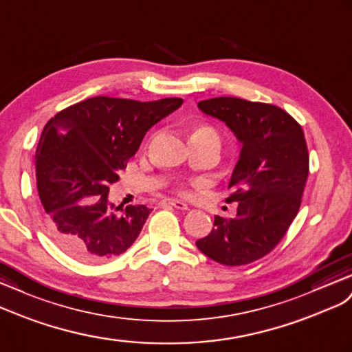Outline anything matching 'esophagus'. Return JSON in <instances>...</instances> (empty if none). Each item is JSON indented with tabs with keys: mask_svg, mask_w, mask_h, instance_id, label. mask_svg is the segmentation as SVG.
<instances>
[{
	"mask_svg": "<svg viewBox=\"0 0 352 352\" xmlns=\"http://www.w3.org/2000/svg\"><path fill=\"white\" fill-rule=\"evenodd\" d=\"M162 205L174 206V208H177V210H183V211L188 210L187 204H184V202H182V201H177V199H164V201H162Z\"/></svg>",
	"mask_w": 352,
	"mask_h": 352,
	"instance_id": "esophagus-1",
	"label": "esophagus"
}]
</instances>
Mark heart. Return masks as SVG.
<instances>
[{"mask_svg":"<svg viewBox=\"0 0 352 352\" xmlns=\"http://www.w3.org/2000/svg\"><path fill=\"white\" fill-rule=\"evenodd\" d=\"M201 138H214V140H219V135L217 132H215L212 128H210V126H196V128L192 131V135H190V140H201ZM179 193H186L184 188H178Z\"/></svg>","mask_w":352,"mask_h":352,"instance_id":"heart-1","label":"heart"}]
</instances>
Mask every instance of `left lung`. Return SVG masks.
<instances>
[{"label": "left lung", "mask_w": 352, "mask_h": 352, "mask_svg": "<svg viewBox=\"0 0 352 352\" xmlns=\"http://www.w3.org/2000/svg\"><path fill=\"white\" fill-rule=\"evenodd\" d=\"M197 107L226 123L242 148L226 199L238 204L236 217L215 215L211 233L196 247L221 265L253 263L278 245L299 212L309 174L302 126L283 108L239 98L205 99Z\"/></svg>", "instance_id": "8db88e82"}]
</instances>
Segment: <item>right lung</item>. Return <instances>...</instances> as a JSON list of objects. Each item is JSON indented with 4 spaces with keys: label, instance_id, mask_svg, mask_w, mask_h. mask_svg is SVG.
<instances>
[{
    "label": "right lung",
    "instance_id": "add662e5",
    "mask_svg": "<svg viewBox=\"0 0 352 352\" xmlns=\"http://www.w3.org/2000/svg\"><path fill=\"white\" fill-rule=\"evenodd\" d=\"M182 104V98L141 102L95 96L44 126L35 151L37 188L49 236L64 253L98 263L133 244L151 210L114 206L108 186L119 179L151 126Z\"/></svg>",
    "mask_w": 352,
    "mask_h": 352
}]
</instances>
